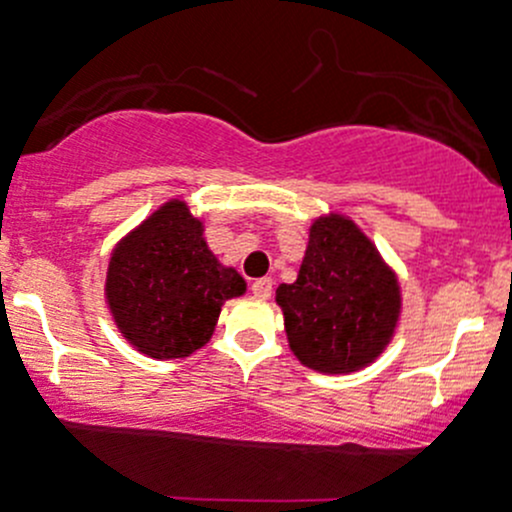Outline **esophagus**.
<instances>
[{
	"mask_svg": "<svg viewBox=\"0 0 512 512\" xmlns=\"http://www.w3.org/2000/svg\"><path fill=\"white\" fill-rule=\"evenodd\" d=\"M251 293H254L256 298H268V295L273 293V281L271 278H256V281L251 283Z\"/></svg>",
	"mask_w": 512,
	"mask_h": 512,
	"instance_id": "obj_1",
	"label": "esophagus"
}]
</instances>
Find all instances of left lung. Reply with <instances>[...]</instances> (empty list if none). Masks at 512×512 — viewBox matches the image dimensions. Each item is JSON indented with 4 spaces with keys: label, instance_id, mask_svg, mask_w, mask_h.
<instances>
[{
    "label": "left lung",
    "instance_id": "left-lung-1",
    "mask_svg": "<svg viewBox=\"0 0 512 512\" xmlns=\"http://www.w3.org/2000/svg\"><path fill=\"white\" fill-rule=\"evenodd\" d=\"M291 352L323 374L370 367L402 318V286L370 236L340 212L308 229L298 278L276 288Z\"/></svg>",
    "mask_w": 512,
    "mask_h": 512
}]
</instances>
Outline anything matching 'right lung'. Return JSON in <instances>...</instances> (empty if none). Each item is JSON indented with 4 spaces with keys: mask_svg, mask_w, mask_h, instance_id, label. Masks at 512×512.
Here are the masks:
<instances>
[{
    "mask_svg": "<svg viewBox=\"0 0 512 512\" xmlns=\"http://www.w3.org/2000/svg\"><path fill=\"white\" fill-rule=\"evenodd\" d=\"M103 293L135 350L179 360L212 340L221 308L246 293V281L212 254L202 217L175 197L113 246Z\"/></svg>",
    "mask_w": 512,
    "mask_h": 512,
    "instance_id": "obj_1",
    "label": "right lung"
}]
</instances>
